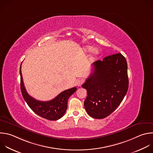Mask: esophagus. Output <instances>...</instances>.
Listing matches in <instances>:
<instances>
[{
    "instance_id": "1",
    "label": "esophagus",
    "mask_w": 153,
    "mask_h": 153,
    "mask_svg": "<svg viewBox=\"0 0 153 153\" xmlns=\"http://www.w3.org/2000/svg\"><path fill=\"white\" fill-rule=\"evenodd\" d=\"M83 83V80H81V79H77V81L76 82V85L78 86H80V85H82Z\"/></svg>"
}]
</instances>
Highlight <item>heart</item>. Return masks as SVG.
I'll use <instances>...</instances> for the list:
<instances>
[{
	"instance_id": "1",
	"label": "heart",
	"mask_w": 153,
	"mask_h": 153,
	"mask_svg": "<svg viewBox=\"0 0 153 153\" xmlns=\"http://www.w3.org/2000/svg\"><path fill=\"white\" fill-rule=\"evenodd\" d=\"M84 50L85 51V52H91V50H92V47H91V46H86V47H85L84 48ZM93 53H94V55L95 56H97V55L99 54L98 50H96V49H94V50H93Z\"/></svg>"
}]
</instances>
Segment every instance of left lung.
<instances>
[{
	"instance_id": "left-lung-1",
	"label": "left lung",
	"mask_w": 153,
	"mask_h": 153,
	"mask_svg": "<svg viewBox=\"0 0 153 153\" xmlns=\"http://www.w3.org/2000/svg\"><path fill=\"white\" fill-rule=\"evenodd\" d=\"M92 65V72L82 86L88 95L84 106L90 117L103 119L118 107L127 92V64L125 57L117 53Z\"/></svg>"
}]
</instances>
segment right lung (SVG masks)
Segmentation results:
<instances>
[{"mask_svg":"<svg viewBox=\"0 0 153 153\" xmlns=\"http://www.w3.org/2000/svg\"><path fill=\"white\" fill-rule=\"evenodd\" d=\"M20 88L23 97L29 108L36 114L51 121L58 120L64 116L67 109L68 99L76 91V87L64 91L52 100L41 101L36 100L27 94L24 86L21 65L20 67Z\"/></svg>","mask_w":153,"mask_h":153,"instance_id":"add662e5","label":"right lung"}]
</instances>
